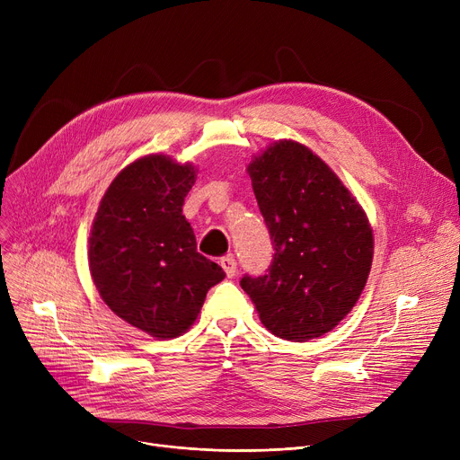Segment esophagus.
Returning a JSON list of instances; mask_svg holds the SVG:
<instances>
[{
  "label": "esophagus",
  "mask_w": 460,
  "mask_h": 460,
  "mask_svg": "<svg viewBox=\"0 0 460 460\" xmlns=\"http://www.w3.org/2000/svg\"><path fill=\"white\" fill-rule=\"evenodd\" d=\"M220 264H222L224 272L227 274V278H234V274H236V261H234L233 255L222 257V259H220Z\"/></svg>",
  "instance_id": "34e87169"
}]
</instances>
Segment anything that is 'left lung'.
I'll return each instance as SVG.
<instances>
[{
  "mask_svg": "<svg viewBox=\"0 0 460 460\" xmlns=\"http://www.w3.org/2000/svg\"><path fill=\"white\" fill-rule=\"evenodd\" d=\"M274 257L267 274L244 276L264 328L309 341L340 324L373 262V229L352 193L305 145L272 143L248 165Z\"/></svg>",
  "mask_w": 460,
  "mask_h": 460,
  "instance_id": "8db88e82",
  "label": "left lung"
}]
</instances>
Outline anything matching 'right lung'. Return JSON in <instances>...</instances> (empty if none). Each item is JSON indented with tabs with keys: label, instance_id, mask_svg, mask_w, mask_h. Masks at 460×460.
Instances as JSON below:
<instances>
[{
	"label": "right lung",
	"instance_id": "right-lung-1",
	"mask_svg": "<svg viewBox=\"0 0 460 460\" xmlns=\"http://www.w3.org/2000/svg\"><path fill=\"white\" fill-rule=\"evenodd\" d=\"M196 177L191 164L143 156L113 179L91 227L96 291L117 317L158 340L184 333L208 288L226 278L198 252L182 214Z\"/></svg>",
	"mask_w": 460,
	"mask_h": 460
}]
</instances>
